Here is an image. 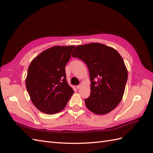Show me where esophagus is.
<instances>
[{
  "mask_svg": "<svg viewBox=\"0 0 153 153\" xmlns=\"http://www.w3.org/2000/svg\"><path fill=\"white\" fill-rule=\"evenodd\" d=\"M76 88L78 89H80L81 88V85H76Z\"/></svg>",
  "mask_w": 153,
  "mask_h": 153,
  "instance_id": "34e87169",
  "label": "esophagus"
}]
</instances>
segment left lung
Listing matches in <instances>:
<instances>
[{
  "label": "left lung",
  "instance_id": "8db88e82",
  "mask_svg": "<svg viewBox=\"0 0 153 153\" xmlns=\"http://www.w3.org/2000/svg\"><path fill=\"white\" fill-rule=\"evenodd\" d=\"M73 57L84 61L89 71L91 94L85 99L87 108L98 115L108 114L121 102L128 79L122 57L114 48L92 43L78 45Z\"/></svg>",
  "mask_w": 153,
  "mask_h": 153
}]
</instances>
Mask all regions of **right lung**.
<instances>
[{
    "instance_id": "right-lung-1",
    "label": "right lung",
    "mask_w": 153,
    "mask_h": 153,
    "mask_svg": "<svg viewBox=\"0 0 153 153\" xmlns=\"http://www.w3.org/2000/svg\"><path fill=\"white\" fill-rule=\"evenodd\" d=\"M75 46H55L35 57L25 80L32 103L41 112L54 114L62 110L73 94L66 80L65 67Z\"/></svg>"
}]
</instances>
